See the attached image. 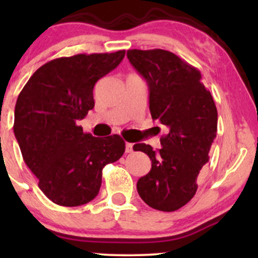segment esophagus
<instances>
[{
    "instance_id": "esophagus-1",
    "label": "esophagus",
    "mask_w": 258,
    "mask_h": 258,
    "mask_svg": "<svg viewBox=\"0 0 258 258\" xmlns=\"http://www.w3.org/2000/svg\"><path fill=\"white\" fill-rule=\"evenodd\" d=\"M133 152V143H128L126 142V153H132Z\"/></svg>"
}]
</instances>
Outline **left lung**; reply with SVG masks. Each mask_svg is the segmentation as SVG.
I'll use <instances>...</instances> for the list:
<instances>
[{"label": "left lung", "instance_id": "obj_1", "mask_svg": "<svg viewBox=\"0 0 258 258\" xmlns=\"http://www.w3.org/2000/svg\"><path fill=\"white\" fill-rule=\"evenodd\" d=\"M127 58L146 79L153 120L168 128L158 150L133 146L152 160V170L137 182L138 194L153 209L176 211L197 193L198 176L217 132V109L199 70L172 52L128 49Z\"/></svg>", "mask_w": 258, "mask_h": 258}]
</instances>
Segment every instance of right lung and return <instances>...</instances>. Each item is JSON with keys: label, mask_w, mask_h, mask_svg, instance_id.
Returning <instances> with one entry per match:
<instances>
[{"label": "right lung", "mask_w": 258, "mask_h": 258, "mask_svg": "<svg viewBox=\"0 0 258 258\" xmlns=\"http://www.w3.org/2000/svg\"><path fill=\"white\" fill-rule=\"evenodd\" d=\"M123 57L125 51L53 59L32 74L18 96L14 136L40 189L57 205L93 200L103 168L125 153L120 136L93 137L76 125L93 109L96 82Z\"/></svg>", "instance_id": "add662e5"}]
</instances>
